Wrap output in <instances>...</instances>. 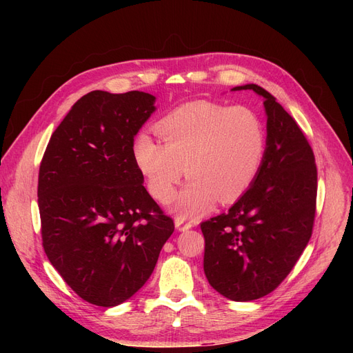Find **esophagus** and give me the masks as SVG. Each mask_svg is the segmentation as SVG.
<instances>
[{
  "mask_svg": "<svg viewBox=\"0 0 353 353\" xmlns=\"http://www.w3.org/2000/svg\"><path fill=\"white\" fill-rule=\"evenodd\" d=\"M174 225H176V228H177L180 232L189 230V229H192V228H193V223H192V221L184 220L183 217H176V220H174Z\"/></svg>",
  "mask_w": 353,
  "mask_h": 353,
  "instance_id": "34e87169",
  "label": "esophagus"
}]
</instances>
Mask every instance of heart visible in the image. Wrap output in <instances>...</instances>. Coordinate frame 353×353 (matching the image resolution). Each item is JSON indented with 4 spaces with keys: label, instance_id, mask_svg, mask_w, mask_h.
Segmentation results:
<instances>
[{
    "label": "heart",
    "instance_id": "obj_1",
    "mask_svg": "<svg viewBox=\"0 0 353 353\" xmlns=\"http://www.w3.org/2000/svg\"><path fill=\"white\" fill-rule=\"evenodd\" d=\"M164 144L140 133L133 156L150 193L169 201L183 172L190 179L173 208L181 217L206 213L219 199L229 203L254 180L265 154V127L245 105L196 101L176 108L156 124ZM185 170H182V167Z\"/></svg>",
    "mask_w": 353,
    "mask_h": 353
}]
</instances>
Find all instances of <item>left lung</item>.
Listing matches in <instances>:
<instances>
[{"label": "left lung", "instance_id": "1", "mask_svg": "<svg viewBox=\"0 0 353 353\" xmlns=\"http://www.w3.org/2000/svg\"><path fill=\"white\" fill-rule=\"evenodd\" d=\"M233 90L265 97L266 150L252 186L229 212L200 223L203 268L220 294L249 302L279 286L303 253L316 213L318 169L301 127L270 92L256 84Z\"/></svg>", "mask_w": 353, "mask_h": 353}]
</instances>
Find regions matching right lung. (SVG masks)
I'll use <instances>...</instances> for the list:
<instances>
[{"label": "right lung", "mask_w": 353, "mask_h": 353, "mask_svg": "<svg viewBox=\"0 0 353 353\" xmlns=\"http://www.w3.org/2000/svg\"><path fill=\"white\" fill-rule=\"evenodd\" d=\"M156 97L96 90L55 128L39 173L43 248L81 299L103 307L125 302L153 273L174 232L143 186L134 136Z\"/></svg>", "instance_id": "obj_1"}]
</instances>
